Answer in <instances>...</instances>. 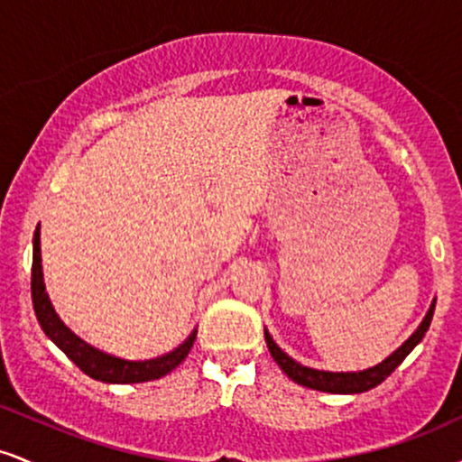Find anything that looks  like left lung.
I'll use <instances>...</instances> for the list:
<instances>
[{"label":"left lung","mask_w":462,"mask_h":462,"mask_svg":"<svg viewBox=\"0 0 462 462\" xmlns=\"http://www.w3.org/2000/svg\"><path fill=\"white\" fill-rule=\"evenodd\" d=\"M434 304H437V300H432L430 309H428L426 317H423L421 323L417 326V330L412 332L393 354H389L383 363L374 365V367H367L363 371H323V369L306 367V365H301L298 360L291 358L282 347H278V343L273 341V337L269 334L267 328H264V341H267V347L269 352H272L275 363L280 365V369H282L293 383L309 386V389H315V391H323V393H343V395L365 393V391L374 389V386L384 383V380L397 369V365H400L402 360H404L408 354L419 346V341L426 337L434 315Z\"/></svg>","instance_id":"1"}]
</instances>
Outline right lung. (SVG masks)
Returning <instances> with one entry per match:
<instances>
[{
    "label": "right lung",
    "mask_w": 462,
    "mask_h": 462,
    "mask_svg": "<svg viewBox=\"0 0 462 462\" xmlns=\"http://www.w3.org/2000/svg\"><path fill=\"white\" fill-rule=\"evenodd\" d=\"M41 224L34 230V241H32V304H34L36 319H39L41 328L51 341L56 343L62 352L67 354L73 363L93 380L108 384H132V383H150V380H158L173 371L187 358V354L193 347L198 330H193L173 347L171 352L162 354V356L147 358V360H128L113 356V354L102 352V349L93 347L84 338H79L76 332L69 330L65 321L58 317L54 306H51L50 295L45 291L43 280V264H41Z\"/></svg>",
    "instance_id": "obj_1"
}]
</instances>
